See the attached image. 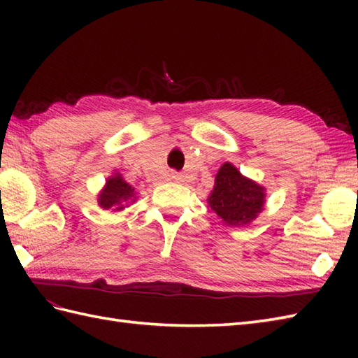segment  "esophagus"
<instances>
[{"instance_id":"34e87169","label":"esophagus","mask_w":358,"mask_h":358,"mask_svg":"<svg viewBox=\"0 0 358 358\" xmlns=\"http://www.w3.org/2000/svg\"><path fill=\"white\" fill-rule=\"evenodd\" d=\"M172 180L175 181V183H181V181H183V175L181 173H172Z\"/></svg>"}]
</instances>
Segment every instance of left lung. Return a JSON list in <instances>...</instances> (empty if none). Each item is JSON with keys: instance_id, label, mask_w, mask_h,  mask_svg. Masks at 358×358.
Instances as JSON below:
<instances>
[{"instance_id": "1", "label": "left lung", "mask_w": 358, "mask_h": 358, "mask_svg": "<svg viewBox=\"0 0 358 358\" xmlns=\"http://www.w3.org/2000/svg\"><path fill=\"white\" fill-rule=\"evenodd\" d=\"M266 189L245 177L232 163L226 162L215 175V185L208 196V206L227 226L245 227L262 214Z\"/></svg>"}]
</instances>
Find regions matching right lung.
<instances>
[{"label": "right lung", "instance_id": "right-lung-1", "mask_svg": "<svg viewBox=\"0 0 358 358\" xmlns=\"http://www.w3.org/2000/svg\"><path fill=\"white\" fill-rule=\"evenodd\" d=\"M136 201V191L127 181L123 178L120 172H112L106 185L96 195L98 206L104 210L120 212L131 206L132 203Z\"/></svg>", "mask_w": 358, "mask_h": 358}]
</instances>
